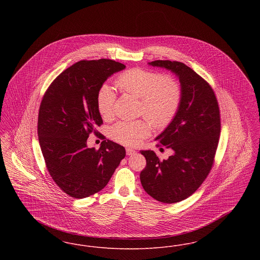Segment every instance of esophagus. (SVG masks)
Returning <instances> with one entry per match:
<instances>
[{"mask_svg": "<svg viewBox=\"0 0 260 260\" xmlns=\"http://www.w3.org/2000/svg\"><path fill=\"white\" fill-rule=\"evenodd\" d=\"M125 152H126V155H128V156H133L136 153V151L134 149L131 148L125 149Z\"/></svg>", "mask_w": 260, "mask_h": 260, "instance_id": "esophagus-1", "label": "esophagus"}]
</instances>
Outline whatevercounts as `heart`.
Here are the masks:
<instances>
[{"label": "heart", "mask_w": 260, "mask_h": 260, "mask_svg": "<svg viewBox=\"0 0 260 260\" xmlns=\"http://www.w3.org/2000/svg\"><path fill=\"white\" fill-rule=\"evenodd\" d=\"M116 86L125 93L140 99V114L158 129L166 128L173 122L182 99L181 85L173 75H161L143 68H133L119 75ZM96 103L104 120L114 118L116 94L111 87L104 85L99 88ZM150 133V123L142 119L118 122L112 126L110 135L123 145L136 146Z\"/></svg>", "instance_id": "heart-1"}]
</instances>
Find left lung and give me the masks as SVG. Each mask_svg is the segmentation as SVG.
<instances>
[{"label": "left lung", "instance_id": "obj_1", "mask_svg": "<svg viewBox=\"0 0 260 260\" xmlns=\"http://www.w3.org/2000/svg\"><path fill=\"white\" fill-rule=\"evenodd\" d=\"M149 64L178 76L182 99L173 122L156 137V146L173 149V156L161 161L154 151H141L146 167L140 181L152 198L174 204L196 192L209 175L219 141L220 111L211 86L184 63L155 60Z\"/></svg>", "mask_w": 260, "mask_h": 260}]
</instances>
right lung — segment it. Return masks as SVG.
I'll use <instances>...</instances> for the list:
<instances>
[{
	"label": "right lung",
	"instance_id": "right-lung-1",
	"mask_svg": "<svg viewBox=\"0 0 260 260\" xmlns=\"http://www.w3.org/2000/svg\"><path fill=\"white\" fill-rule=\"evenodd\" d=\"M111 59L81 60L58 75L46 90L39 109L38 136L46 167L64 193L75 199L102 190L125 156L109 139L99 150L87 139L103 124L98 109L99 88L111 75L124 69Z\"/></svg>",
	"mask_w": 260,
	"mask_h": 260
}]
</instances>
